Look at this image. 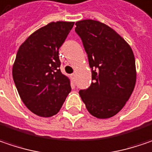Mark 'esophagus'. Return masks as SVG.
Listing matches in <instances>:
<instances>
[{
    "label": "esophagus",
    "instance_id": "1",
    "mask_svg": "<svg viewBox=\"0 0 152 152\" xmlns=\"http://www.w3.org/2000/svg\"><path fill=\"white\" fill-rule=\"evenodd\" d=\"M71 78H72V80H73V81H75V80H76V74H75V73L71 74Z\"/></svg>",
    "mask_w": 152,
    "mask_h": 152
}]
</instances>
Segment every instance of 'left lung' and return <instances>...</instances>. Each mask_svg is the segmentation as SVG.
I'll use <instances>...</instances> for the list:
<instances>
[{"instance_id":"obj_1","label":"left lung","mask_w":152,"mask_h":152,"mask_svg":"<svg viewBox=\"0 0 152 152\" xmlns=\"http://www.w3.org/2000/svg\"><path fill=\"white\" fill-rule=\"evenodd\" d=\"M75 25L93 80L88 89L80 90V97L93 116L112 117L125 106L135 86L133 50L115 31L97 20L84 19Z\"/></svg>"}]
</instances>
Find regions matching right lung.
Masks as SVG:
<instances>
[{"instance_id":"right-lung-1","label":"right lung","mask_w":152,"mask_h":152,"mask_svg":"<svg viewBox=\"0 0 152 152\" xmlns=\"http://www.w3.org/2000/svg\"><path fill=\"white\" fill-rule=\"evenodd\" d=\"M73 25L51 22L33 32L17 52L13 81L21 100L38 116L56 115L71 91L70 80L59 68V49Z\"/></svg>"}]
</instances>
